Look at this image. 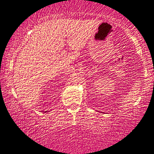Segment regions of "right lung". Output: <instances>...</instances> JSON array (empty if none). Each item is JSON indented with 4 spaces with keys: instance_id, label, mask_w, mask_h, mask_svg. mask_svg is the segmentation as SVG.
Here are the masks:
<instances>
[{
    "instance_id": "add662e5",
    "label": "right lung",
    "mask_w": 154,
    "mask_h": 154,
    "mask_svg": "<svg viewBox=\"0 0 154 154\" xmlns=\"http://www.w3.org/2000/svg\"><path fill=\"white\" fill-rule=\"evenodd\" d=\"M46 112H45V113H46Z\"/></svg>"
}]
</instances>
